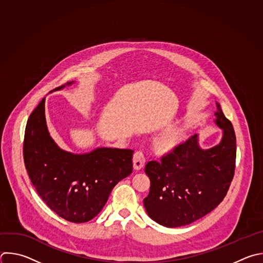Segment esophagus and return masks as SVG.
I'll return each mask as SVG.
<instances>
[{
	"label": "esophagus",
	"instance_id": "1",
	"mask_svg": "<svg viewBox=\"0 0 263 263\" xmlns=\"http://www.w3.org/2000/svg\"><path fill=\"white\" fill-rule=\"evenodd\" d=\"M144 163H145V158H144L142 152H140V151L136 152L133 156V167H134V169L135 170L141 169L143 167Z\"/></svg>",
	"mask_w": 263,
	"mask_h": 263
}]
</instances>
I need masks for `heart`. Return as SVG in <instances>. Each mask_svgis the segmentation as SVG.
Listing matches in <instances>:
<instances>
[{
  "label": "heart",
  "instance_id": "heart-1",
  "mask_svg": "<svg viewBox=\"0 0 263 263\" xmlns=\"http://www.w3.org/2000/svg\"><path fill=\"white\" fill-rule=\"evenodd\" d=\"M183 140V134L181 132H173L164 136L157 144V149L161 154H166L176 148Z\"/></svg>",
  "mask_w": 263,
  "mask_h": 263
}]
</instances>
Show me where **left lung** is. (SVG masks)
I'll return each mask as SVG.
<instances>
[{
    "mask_svg": "<svg viewBox=\"0 0 263 263\" xmlns=\"http://www.w3.org/2000/svg\"><path fill=\"white\" fill-rule=\"evenodd\" d=\"M216 106L214 122L223 131L218 144L201 148L194 134L160 162L145 165L151 188L143 204L148 217L162 226L191 224L211 213L227 194L235 169L236 139L231 122L218 102Z\"/></svg>",
    "mask_w": 263,
    "mask_h": 263,
    "instance_id": "left-lung-1",
    "label": "left lung"
}]
</instances>
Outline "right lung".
Returning a JSON list of instances; mask_svg holds the SVG:
<instances>
[{"label":"right lung","instance_id":"obj_1","mask_svg":"<svg viewBox=\"0 0 263 263\" xmlns=\"http://www.w3.org/2000/svg\"><path fill=\"white\" fill-rule=\"evenodd\" d=\"M73 83L69 81L51 92ZM133 153L97 147L73 154L61 148L47 129L45 98L27 123L24 159L31 182L51 211L73 223L87 222L101 212L114 187L131 174Z\"/></svg>","mask_w":263,"mask_h":263}]
</instances>
